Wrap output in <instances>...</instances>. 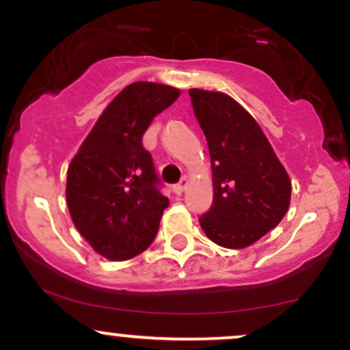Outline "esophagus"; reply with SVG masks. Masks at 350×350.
<instances>
[{"mask_svg":"<svg viewBox=\"0 0 350 350\" xmlns=\"http://www.w3.org/2000/svg\"><path fill=\"white\" fill-rule=\"evenodd\" d=\"M186 186H188V179L181 178V181H179L178 185L174 186V193H176V195H181V193L186 189Z\"/></svg>","mask_w":350,"mask_h":350,"instance_id":"obj_1","label":"esophagus"}]
</instances>
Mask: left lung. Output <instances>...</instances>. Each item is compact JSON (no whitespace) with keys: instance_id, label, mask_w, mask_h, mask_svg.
<instances>
[{"instance_id":"left-lung-1","label":"left lung","mask_w":350,"mask_h":350,"mask_svg":"<svg viewBox=\"0 0 350 350\" xmlns=\"http://www.w3.org/2000/svg\"><path fill=\"white\" fill-rule=\"evenodd\" d=\"M210 150L213 204L200 217L210 241L227 249L252 245L289 208L291 181L247 109L218 91L189 90Z\"/></svg>"}]
</instances>
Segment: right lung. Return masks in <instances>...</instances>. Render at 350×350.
Instances as JSON below:
<instances>
[{"mask_svg": "<svg viewBox=\"0 0 350 350\" xmlns=\"http://www.w3.org/2000/svg\"><path fill=\"white\" fill-rule=\"evenodd\" d=\"M181 91L139 81L123 88L105 108L67 169L70 218L100 256L126 260L157 235L169 200L159 191L152 155L142 137L154 116Z\"/></svg>", "mask_w": 350, "mask_h": 350, "instance_id": "1", "label": "right lung"}]
</instances>
